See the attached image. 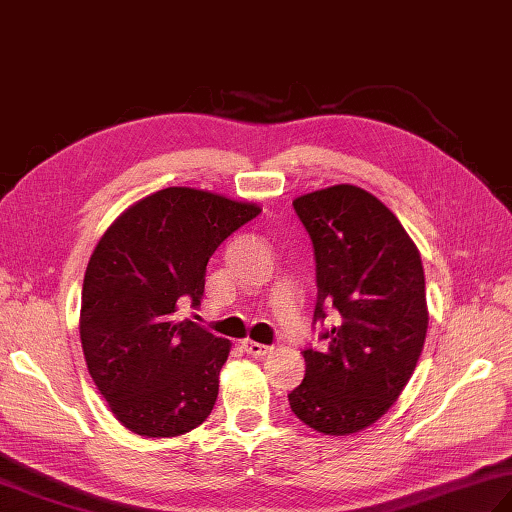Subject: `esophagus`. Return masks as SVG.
I'll return each instance as SVG.
<instances>
[{
	"instance_id": "34e87169",
	"label": "esophagus",
	"mask_w": 512,
	"mask_h": 512,
	"mask_svg": "<svg viewBox=\"0 0 512 512\" xmlns=\"http://www.w3.org/2000/svg\"><path fill=\"white\" fill-rule=\"evenodd\" d=\"M242 347H244V352H246V354H250V356H257V358H262V356H266V354L273 352V347H270V345H262V343H257V341H248V339L242 343Z\"/></svg>"
}]
</instances>
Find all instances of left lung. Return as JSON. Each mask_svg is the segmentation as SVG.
<instances>
[{"mask_svg":"<svg viewBox=\"0 0 512 512\" xmlns=\"http://www.w3.org/2000/svg\"><path fill=\"white\" fill-rule=\"evenodd\" d=\"M295 211L317 262L314 323L334 308L323 347L303 352L290 409L314 431L347 436L374 424L405 389L427 336L424 270L398 217L354 184L301 195Z\"/></svg>","mask_w":512,"mask_h":512,"instance_id":"1","label":"left lung"}]
</instances>
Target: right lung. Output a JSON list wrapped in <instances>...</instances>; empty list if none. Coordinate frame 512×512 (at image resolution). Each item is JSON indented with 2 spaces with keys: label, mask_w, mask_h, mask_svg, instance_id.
Here are the masks:
<instances>
[{
  "label": "right lung",
  "mask_w": 512,
  "mask_h": 512,
  "mask_svg": "<svg viewBox=\"0 0 512 512\" xmlns=\"http://www.w3.org/2000/svg\"><path fill=\"white\" fill-rule=\"evenodd\" d=\"M259 213L253 202L169 187L129 206L96 244L81 345L94 385L129 431L173 438L209 418L231 343L180 312L200 306L217 246Z\"/></svg>",
  "instance_id": "right-lung-1"
}]
</instances>
